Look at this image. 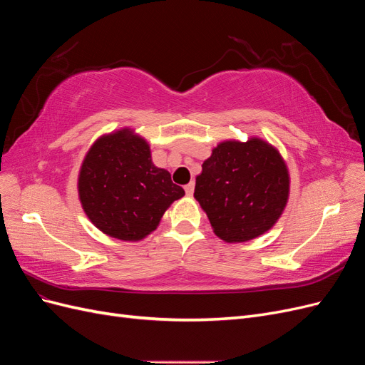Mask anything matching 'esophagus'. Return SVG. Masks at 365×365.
<instances>
[{"label": "esophagus", "mask_w": 365, "mask_h": 365, "mask_svg": "<svg viewBox=\"0 0 365 365\" xmlns=\"http://www.w3.org/2000/svg\"><path fill=\"white\" fill-rule=\"evenodd\" d=\"M184 190H185V193H187V195L192 196V195H193V190H195V182L192 181V182L187 184V185L184 187Z\"/></svg>", "instance_id": "obj_1"}]
</instances>
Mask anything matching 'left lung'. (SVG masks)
<instances>
[{"instance_id":"left-lung-1","label":"left lung","mask_w":365,"mask_h":365,"mask_svg":"<svg viewBox=\"0 0 365 365\" xmlns=\"http://www.w3.org/2000/svg\"><path fill=\"white\" fill-rule=\"evenodd\" d=\"M289 196V173L279 150L252 137L222 141L196 176L195 197L215 235L228 244L267 233Z\"/></svg>"}]
</instances>
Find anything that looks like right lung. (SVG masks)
I'll use <instances>...</instances> for the list:
<instances>
[{"instance_id": "1", "label": "right lung", "mask_w": 365, "mask_h": 365, "mask_svg": "<svg viewBox=\"0 0 365 365\" xmlns=\"http://www.w3.org/2000/svg\"><path fill=\"white\" fill-rule=\"evenodd\" d=\"M79 200L91 222L120 240H141L160 224L165 210L184 196L170 173L152 163L145 138L120 129L88 150L77 181Z\"/></svg>"}]
</instances>
